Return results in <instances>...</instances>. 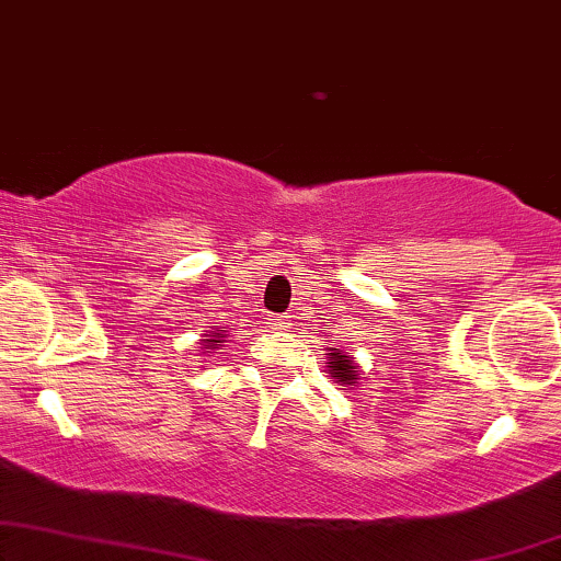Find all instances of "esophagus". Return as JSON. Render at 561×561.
I'll return each instance as SVG.
<instances>
[{"mask_svg":"<svg viewBox=\"0 0 561 561\" xmlns=\"http://www.w3.org/2000/svg\"><path fill=\"white\" fill-rule=\"evenodd\" d=\"M272 328L274 330H287L289 328V320L287 318H274L272 320Z\"/></svg>","mask_w":561,"mask_h":561,"instance_id":"esophagus-1","label":"esophagus"}]
</instances>
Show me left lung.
<instances>
[{"label":"left lung","instance_id":"left-lung-1","mask_svg":"<svg viewBox=\"0 0 561 561\" xmlns=\"http://www.w3.org/2000/svg\"><path fill=\"white\" fill-rule=\"evenodd\" d=\"M325 356H328V374L335 378V383L351 386V389H353V386H356L358 378H360L358 363L341 348H328Z\"/></svg>","mask_w":561,"mask_h":561}]
</instances>
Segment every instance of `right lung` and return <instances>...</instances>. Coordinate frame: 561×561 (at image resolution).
Instances as JSON below:
<instances>
[{
	"label": "right lung",
	"instance_id": "obj_1",
	"mask_svg": "<svg viewBox=\"0 0 561 561\" xmlns=\"http://www.w3.org/2000/svg\"><path fill=\"white\" fill-rule=\"evenodd\" d=\"M226 333L228 330H220L218 325H213V330H205V335H203V341H201V345H203V353H213L218 348L220 343H226Z\"/></svg>",
	"mask_w": 561,
	"mask_h": 561
}]
</instances>
